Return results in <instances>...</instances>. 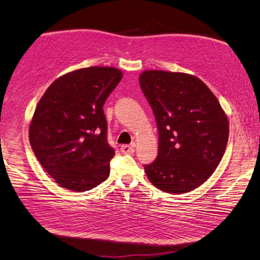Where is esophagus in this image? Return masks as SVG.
Segmentation results:
<instances>
[{
    "label": "esophagus",
    "instance_id": "obj_1",
    "mask_svg": "<svg viewBox=\"0 0 260 260\" xmlns=\"http://www.w3.org/2000/svg\"><path fill=\"white\" fill-rule=\"evenodd\" d=\"M134 144H124L120 146V151L122 153H133L134 152Z\"/></svg>",
    "mask_w": 260,
    "mask_h": 260
}]
</instances>
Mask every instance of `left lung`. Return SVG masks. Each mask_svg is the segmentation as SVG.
<instances>
[{
  "label": "left lung",
  "mask_w": 260,
  "mask_h": 260,
  "mask_svg": "<svg viewBox=\"0 0 260 260\" xmlns=\"http://www.w3.org/2000/svg\"><path fill=\"white\" fill-rule=\"evenodd\" d=\"M140 86L158 127V155L145 165L159 190L182 194L208 179L223 158L229 120L207 85L188 74L145 70Z\"/></svg>",
  "instance_id": "left-lung-1"
}]
</instances>
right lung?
<instances>
[{
  "mask_svg": "<svg viewBox=\"0 0 260 260\" xmlns=\"http://www.w3.org/2000/svg\"><path fill=\"white\" fill-rule=\"evenodd\" d=\"M121 77L112 67L78 69L55 79L40 100L29 142L60 186L84 192L109 176L115 150L107 140L103 105Z\"/></svg>",
  "mask_w": 260,
  "mask_h": 260,
  "instance_id": "right-lung-1",
  "label": "right lung"
}]
</instances>
